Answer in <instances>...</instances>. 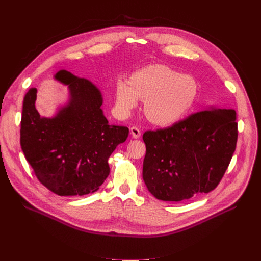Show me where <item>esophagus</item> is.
I'll use <instances>...</instances> for the list:
<instances>
[{
    "mask_svg": "<svg viewBox=\"0 0 261 261\" xmlns=\"http://www.w3.org/2000/svg\"><path fill=\"white\" fill-rule=\"evenodd\" d=\"M130 133H131V135H132L133 138H139V136L141 135L140 130H139L137 127H131Z\"/></svg>",
    "mask_w": 261,
    "mask_h": 261,
    "instance_id": "esophagus-1",
    "label": "esophagus"
}]
</instances>
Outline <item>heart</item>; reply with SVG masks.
Wrapping results in <instances>:
<instances>
[{
	"mask_svg": "<svg viewBox=\"0 0 261 261\" xmlns=\"http://www.w3.org/2000/svg\"><path fill=\"white\" fill-rule=\"evenodd\" d=\"M199 92L196 80L164 65L144 67L130 76L118 80L115 104L118 113L126 117L144 101V114L158 126H168L182 119L193 107Z\"/></svg>",
	"mask_w": 261,
	"mask_h": 261,
	"instance_id": "1",
	"label": "heart"
}]
</instances>
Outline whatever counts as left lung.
Returning a JSON list of instances; mask_svg holds the SVG:
<instances>
[{
    "instance_id": "8db88e82",
    "label": "left lung",
    "mask_w": 261,
    "mask_h": 261,
    "mask_svg": "<svg viewBox=\"0 0 261 261\" xmlns=\"http://www.w3.org/2000/svg\"><path fill=\"white\" fill-rule=\"evenodd\" d=\"M236 111L214 105L171 127L146 131L142 177L154 197L182 201L214 190L238 140Z\"/></svg>"
}]
</instances>
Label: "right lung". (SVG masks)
Here are the masks:
<instances>
[{
  "mask_svg": "<svg viewBox=\"0 0 261 261\" xmlns=\"http://www.w3.org/2000/svg\"><path fill=\"white\" fill-rule=\"evenodd\" d=\"M54 79L68 86V99L53 117H42L35 106L37 90H29L22 104L21 150L48 190L61 196L87 195L108 176L107 160L129 129L108 124L102 93L91 81L67 70Z\"/></svg>",
  "mask_w": 261,
  "mask_h": 261,
  "instance_id": "add662e5",
  "label": "right lung"
}]
</instances>
